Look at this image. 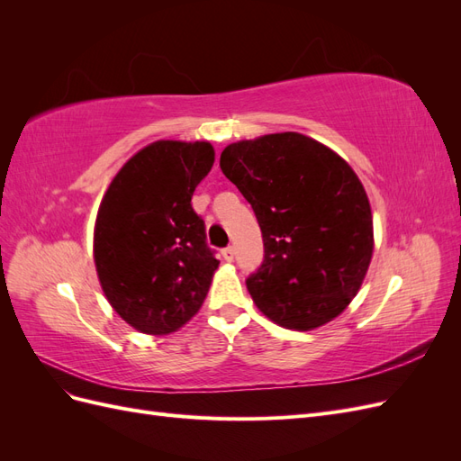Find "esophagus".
Segmentation results:
<instances>
[{"instance_id": "obj_1", "label": "esophagus", "mask_w": 461, "mask_h": 461, "mask_svg": "<svg viewBox=\"0 0 461 461\" xmlns=\"http://www.w3.org/2000/svg\"><path fill=\"white\" fill-rule=\"evenodd\" d=\"M221 254H222V258H225V261H232V259H234V248L229 246V248L222 249Z\"/></svg>"}]
</instances>
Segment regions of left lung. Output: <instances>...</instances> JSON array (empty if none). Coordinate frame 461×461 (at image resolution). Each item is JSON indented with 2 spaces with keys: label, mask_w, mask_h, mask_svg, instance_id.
<instances>
[{
  "label": "left lung",
  "mask_w": 461,
  "mask_h": 461,
  "mask_svg": "<svg viewBox=\"0 0 461 461\" xmlns=\"http://www.w3.org/2000/svg\"><path fill=\"white\" fill-rule=\"evenodd\" d=\"M221 171L258 217L265 259L246 281L258 310L292 330L337 319L373 258L367 192L337 151L300 132L229 144Z\"/></svg>",
  "instance_id": "obj_1"
}]
</instances>
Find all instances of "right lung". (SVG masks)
Instances as JSON below:
<instances>
[{
    "label": "right lung",
    "mask_w": 461,
    "mask_h": 461,
    "mask_svg": "<svg viewBox=\"0 0 461 461\" xmlns=\"http://www.w3.org/2000/svg\"><path fill=\"white\" fill-rule=\"evenodd\" d=\"M213 161L209 142H151L121 167L97 209V278L111 308L144 334L185 327L213 281L219 261L190 203Z\"/></svg>",
    "instance_id": "1"
}]
</instances>
